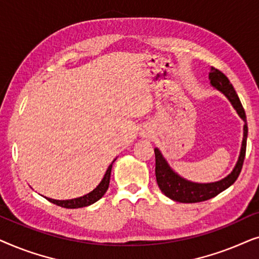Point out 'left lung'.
Segmentation results:
<instances>
[{"instance_id":"8db88e82","label":"left lung","mask_w":259,"mask_h":259,"mask_svg":"<svg viewBox=\"0 0 259 259\" xmlns=\"http://www.w3.org/2000/svg\"><path fill=\"white\" fill-rule=\"evenodd\" d=\"M208 79L212 86L215 90L222 92L229 101L231 102L233 108L238 113V115L243 119L244 121V133H243V141L240 153L237 160V164L233 167L232 172L225 178L214 183H193L190 180L184 179L178 173H176L169 167V165L166 161V159L162 157L161 152L158 148H154L155 153V177H157V183L159 189L161 192L168 197L169 199L179 201V203H199V201H205L211 199L219 194L223 191L228 189L236 182L238 178L240 171H242L244 158H245L246 152V138H247V123H246V115L244 111L242 102H240L238 95H237L235 88L230 82V80L223 74L221 70L215 69L212 67L211 72L208 74Z\"/></svg>"}]
</instances>
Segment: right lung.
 I'll list each match as a JSON object with an SVG mask.
<instances>
[{
  "label": "right lung",
  "mask_w": 259,
  "mask_h": 259,
  "mask_svg": "<svg viewBox=\"0 0 259 259\" xmlns=\"http://www.w3.org/2000/svg\"><path fill=\"white\" fill-rule=\"evenodd\" d=\"M114 161H115V159L113 160V162ZM113 162L108 166L107 171H106L104 178H102L100 184H99V185L95 187L92 192L84 194V196H82V197L74 198V199H68V200H56V199H52V198H47V197H45V198L47 200L51 201V203L58 205V206L66 207V208H79V207H84V206H88V205L94 204L95 201H98L99 199H100V198L106 193V191L108 190Z\"/></svg>",
  "instance_id": "1"
}]
</instances>
